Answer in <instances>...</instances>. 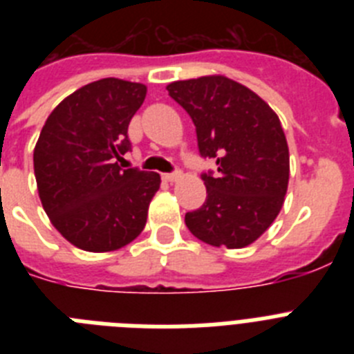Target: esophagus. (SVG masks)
Masks as SVG:
<instances>
[{"label":"esophagus","instance_id":"1","mask_svg":"<svg viewBox=\"0 0 354 354\" xmlns=\"http://www.w3.org/2000/svg\"><path fill=\"white\" fill-rule=\"evenodd\" d=\"M180 177H183V174H180V171H174V174H165V175H162V179L168 180V183H175V180H179Z\"/></svg>","mask_w":354,"mask_h":354}]
</instances>
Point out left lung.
Segmentation results:
<instances>
[{
	"mask_svg": "<svg viewBox=\"0 0 354 354\" xmlns=\"http://www.w3.org/2000/svg\"><path fill=\"white\" fill-rule=\"evenodd\" d=\"M196 127L198 150L216 159L204 174L207 198L186 212V227L218 248H245L271 227L289 186V147L280 118L245 84L225 76L174 81L167 86Z\"/></svg>",
	"mask_w": 354,
	"mask_h": 354,
	"instance_id": "left-lung-1",
	"label": "left lung"
}]
</instances>
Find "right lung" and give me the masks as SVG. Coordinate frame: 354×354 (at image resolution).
<instances>
[{
	"label": "right lung",
	"instance_id": "obj_1",
	"mask_svg": "<svg viewBox=\"0 0 354 354\" xmlns=\"http://www.w3.org/2000/svg\"><path fill=\"white\" fill-rule=\"evenodd\" d=\"M145 95L142 83L93 81L65 97L40 131L33 150L40 202L56 230L84 252H115L147 223L161 177L118 165Z\"/></svg>",
	"mask_w": 354,
	"mask_h": 354
}]
</instances>
